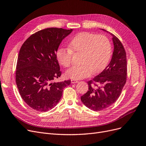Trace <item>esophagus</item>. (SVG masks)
I'll return each mask as SVG.
<instances>
[{"mask_svg":"<svg viewBox=\"0 0 146 146\" xmlns=\"http://www.w3.org/2000/svg\"><path fill=\"white\" fill-rule=\"evenodd\" d=\"M71 83H78V81L75 80V79H72L71 80Z\"/></svg>","mask_w":146,"mask_h":146,"instance_id":"1","label":"esophagus"}]
</instances>
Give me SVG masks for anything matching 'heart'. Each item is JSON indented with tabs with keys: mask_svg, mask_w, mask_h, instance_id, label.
Masks as SVG:
<instances>
[{
	"mask_svg": "<svg viewBox=\"0 0 146 146\" xmlns=\"http://www.w3.org/2000/svg\"><path fill=\"white\" fill-rule=\"evenodd\" d=\"M68 48H59L56 52L58 63L64 67L72 64L73 53L82 54L78 66H74L66 72L67 77L80 79L92 73L102 72L108 65L111 56L112 47L109 39L104 35L89 33L76 35L68 44Z\"/></svg>",
	"mask_w": 146,
	"mask_h": 146,
	"instance_id": "obj_1",
	"label": "heart"
}]
</instances>
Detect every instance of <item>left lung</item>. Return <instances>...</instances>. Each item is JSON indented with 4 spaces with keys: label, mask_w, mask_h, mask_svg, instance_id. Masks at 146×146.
Segmentation results:
<instances>
[{
    "label": "left lung",
    "mask_w": 146,
    "mask_h": 146,
    "mask_svg": "<svg viewBox=\"0 0 146 146\" xmlns=\"http://www.w3.org/2000/svg\"><path fill=\"white\" fill-rule=\"evenodd\" d=\"M111 35L114 48L110 63L100 74L88 82V90L80 97L83 104L94 111H102L115 102L127 80L125 50L118 38Z\"/></svg>",
    "instance_id": "obj_1"
}]
</instances>
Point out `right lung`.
<instances>
[{
	"instance_id": "add662e5",
	"label": "right lung",
	"mask_w": 146,
	"mask_h": 146,
	"mask_svg": "<svg viewBox=\"0 0 146 146\" xmlns=\"http://www.w3.org/2000/svg\"><path fill=\"white\" fill-rule=\"evenodd\" d=\"M73 29L48 28L31 35L22 44L17 64L16 83L24 102L35 111L47 112L59 102L70 80L54 82L61 72L56 58L60 43Z\"/></svg>"
}]
</instances>
